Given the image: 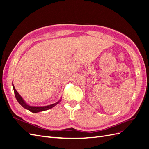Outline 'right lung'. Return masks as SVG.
<instances>
[{
    "mask_svg": "<svg viewBox=\"0 0 149 149\" xmlns=\"http://www.w3.org/2000/svg\"><path fill=\"white\" fill-rule=\"evenodd\" d=\"M12 86H13V91H14L15 96V97L17 99V101L19 102V103L20 104L22 107H24L25 109L30 111L31 112H33V113H37V112H39L47 111L48 109H51V108H52L54 106H55L56 105H57L61 101V97L60 100L58 101L57 102L52 104H50V105L45 106H30L24 101V99L21 97V96L20 95L19 93L17 91V90L15 89L14 86H13V84H12Z\"/></svg>",
    "mask_w": 149,
    "mask_h": 149,
    "instance_id": "obj_1",
    "label": "right lung"
}]
</instances>
